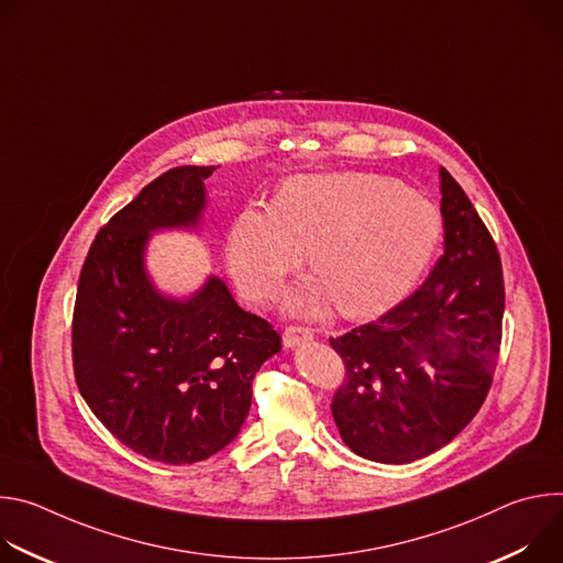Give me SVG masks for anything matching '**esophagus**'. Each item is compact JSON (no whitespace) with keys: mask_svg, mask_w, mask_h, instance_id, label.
<instances>
[{"mask_svg":"<svg viewBox=\"0 0 563 563\" xmlns=\"http://www.w3.org/2000/svg\"><path fill=\"white\" fill-rule=\"evenodd\" d=\"M313 336V332L309 328H302V325H287L285 332H283V343L285 347H296L305 341H309Z\"/></svg>","mask_w":563,"mask_h":563,"instance_id":"esophagus-1","label":"esophagus"}]
</instances>
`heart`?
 <instances>
[{
    "label": "heart",
    "mask_w": 563,
    "mask_h": 563,
    "mask_svg": "<svg viewBox=\"0 0 563 563\" xmlns=\"http://www.w3.org/2000/svg\"><path fill=\"white\" fill-rule=\"evenodd\" d=\"M441 213L423 196L376 174H309L285 180L272 207H245L227 238L229 272L250 300L276 298L305 258L313 272L289 305L336 302L350 318L385 311L430 263Z\"/></svg>",
    "instance_id": "heart-1"
}]
</instances>
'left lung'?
<instances>
[{
  "label": "left lung",
  "instance_id": "obj_1",
  "mask_svg": "<svg viewBox=\"0 0 563 563\" xmlns=\"http://www.w3.org/2000/svg\"><path fill=\"white\" fill-rule=\"evenodd\" d=\"M443 256L378 320L330 339L345 363L332 415L345 445L410 463L448 445L484 406L501 350L504 272L495 240L441 167Z\"/></svg>",
  "mask_w": 563,
  "mask_h": 563
}]
</instances>
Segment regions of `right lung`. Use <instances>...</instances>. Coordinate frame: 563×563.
Segmentation results:
<instances>
[{"label":"right lung","instance_id":"1","mask_svg":"<svg viewBox=\"0 0 563 563\" xmlns=\"http://www.w3.org/2000/svg\"><path fill=\"white\" fill-rule=\"evenodd\" d=\"M216 167H176L148 183L96 235L73 307V374L100 423L129 450L198 463L235 439L258 367L280 352L265 318L211 276L189 300L157 294L142 256L148 233L194 227Z\"/></svg>","mask_w":563,"mask_h":563}]
</instances>
